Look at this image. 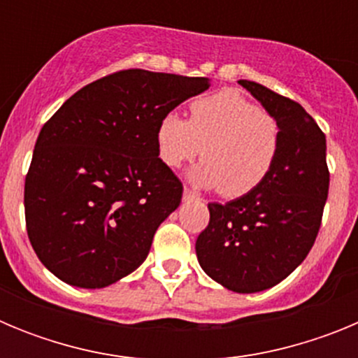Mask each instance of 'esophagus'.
Wrapping results in <instances>:
<instances>
[{
  "label": "esophagus",
  "mask_w": 358,
  "mask_h": 358,
  "mask_svg": "<svg viewBox=\"0 0 358 358\" xmlns=\"http://www.w3.org/2000/svg\"><path fill=\"white\" fill-rule=\"evenodd\" d=\"M195 197H197V194H195L194 189L185 188V192H182V199H185V201H189V199H195Z\"/></svg>",
  "instance_id": "34e87169"
}]
</instances>
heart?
Returning <instances> with one entry per match:
<instances>
[{
	"instance_id": "b5f03b06",
	"label": "heart",
	"mask_w": 358,
	"mask_h": 358,
	"mask_svg": "<svg viewBox=\"0 0 358 358\" xmlns=\"http://www.w3.org/2000/svg\"><path fill=\"white\" fill-rule=\"evenodd\" d=\"M276 118L236 90H222L189 103V120L166 115L157 127V152L170 169L206 157L192 177L224 197H242L267 179L278 159Z\"/></svg>"
}]
</instances>
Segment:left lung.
Wrapping results in <instances>:
<instances>
[{
  "label": "left lung",
  "instance_id": "obj_1",
  "mask_svg": "<svg viewBox=\"0 0 358 358\" xmlns=\"http://www.w3.org/2000/svg\"><path fill=\"white\" fill-rule=\"evenodd\" d=\"M276 118L281 147L256 189L227 204L210 202V222L195 242L204 273L233 292L271 289L314 245L327 204V136L296 100L252 80H238Z\"/></svg>",
  "mask_w": 358,
  "mask_h": 358
}]
</instances>
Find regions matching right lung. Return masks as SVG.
I'll return each instance as SVG.
<instances>
[{"mask_svg": "<svg viewBox=\"0 0 358 358\" xmlns=\"http://www.w3.org/2000/svg\"><path fill=\"white\" fill-rule=\"evenodd\" d=\"M204 77L122 69L84 85L44 123L24 179L31 248L59 280L102 289L140 267L182 197L159 159L161 120Z\"/></svg>", "mask_w": 358, "mask_h": 358, "instance_id": "obj_1", "label": "right lung"}]
</instances>
